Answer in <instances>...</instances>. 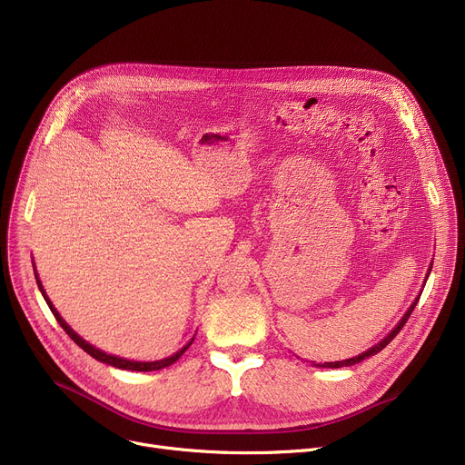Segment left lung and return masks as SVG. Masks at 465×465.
<instances>
[{
	"mask_svg": "<svg viewBox=\"0 0 465 465\" xmlns=\"http://www.w3.org/2000/svg\"><path fill=\"white\" fill-rule=\"evenodd\" d=\"M430 267H431V265H430ZM430 272H431V270H428V273H430ZM417 303H419V298L412 302V305H411V307H409V311L403 314V319L400 321V324H398V326H396L392 331H390V333H388V335H386V337L381 341V343H377V345H375V347H371L370 351H365V352H361V354H358V356H354V358L343 360V361H326V363H321L319 368H331V370H333V368H345V365H354V363H360V361H361V360H365V358L375 356L377 352H381V351H382V349H384V347L390 343V341H392V339H394V337H396V335L401 331V328H403V326H405V322L409 321V316H411L412 309L417 307Z\"/></svg>",
	"mask_w": 465,
	"mask_h": 465,
	"instance_id": "left-lung-1",
	"label": "left lung"
}]
</instances>
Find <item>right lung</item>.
<instances>
[{
	"instance_id": "1",
	"label": "right lung",
	"mask_w": 465,
	"mask_h": 465,
	"mask_svg": "<svg viewBox=\"0 0 465 465\" xmlns=\"http://www.w3.org/2000/svg\"><path fill=\"white\" fill-rule=\"evenodd\" d=\"M35 279H37V286H39V290H41V294H43V298H45V302H46V305H48V309L53 311V314H54V319L58 321V324L64 328V331L75 341V343L84 351V352H88L92 358H95L97 361H104V363H109V365H113V368H118V370H128V371H156V370H163V368H167V365H171V363H175L184 352H186V349L192 345V341L190 343L186 345V347H183L179 352H175L173 356H169V358H163V360H156V361H134V360H126V358H118V356H113V354H107V352H104V351H100V349H95V347H92L90 343H86V341L83 339V337H79L75 331H73L67 324H65V321L62 319L60 316V312L54 309V305L51 303V300L46 298V292L43 290V284H41V281H39V277H37V273H35Z\"/></svg>"
}]
</instances>
